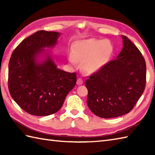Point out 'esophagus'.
Listing matches in <instances>:
<instances>
[{
    "label": "esophagus",
    "mask_w": 155,
    "mask_h": 155,
    "mask_svg": "<svg viewBox=\"0 0 155 155\" xmlns=\"http://www.w3.org/2000/svg\"><path fill=\"white\" fill-rule=\"evenodd\" d=\"M77 84H78V85H81V84H82L83 83V80L81 78H78V79H77Z\"/></svg>",
    "instance_id": "34e87169"
}]
</instances>
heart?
I'll return each instance as SVG.
<instances>
[{"label": "heart", "instance_id": "b5f03b06", "mask_svg": "<svg viewBox=\"0 0 155 155\" xmlns=\"http://www.w3.org/2000/svg\"><path fill=\"white\" fill-rule=\"evenodd\" d=\"M113 45L108 39L90 38L75 42L68 61L77 67L78 61L83 62L82 67L88 73L97 72L109 61L113 52Z\"/></svg>", "mask_w": 155, "mask_h": 155}]
</instances>
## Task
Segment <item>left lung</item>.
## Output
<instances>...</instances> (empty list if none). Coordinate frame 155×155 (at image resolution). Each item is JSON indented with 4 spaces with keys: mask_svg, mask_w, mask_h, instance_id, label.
Instances as JSON below:
<instances>
[{
    "mask_svg": "<svg viewBox=\"0 0 155 155\" xmlns=\"http://www.w3.org/2000/svg\"><path fill=\"white\" fill-rule=\"evenodd\" d=\"M123 48L85 82L87 105L97 116L110 118L127 114L143 94L146 84V62L138 48L122 35Z\"/></svg>",
    "mask_w": 155,
    "mask_h": 155,
    "instance_id": "left-lung-1",
    "label": "left lung"
}]
</instances>
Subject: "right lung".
Instances as JSON below:
<instances>
[{
  "label": "right lung",
  "instance_id": "right-lung-1",
  "mask_svg": "<svg viewBox=\"0 0 155 155\" xmlns=\"http://www.w3.org/2000/svg\"><path fill=\"white\" fill-rule=\"evenodd\" d=\"M61 33L39 31L23 40L12 52L8 64V90L27 113L43 117L61 109L75 86L77 74L57 68L50 52Z\"/></svg>",
  "mask_w": 155,
  "mask_h": 155
}]
</instances>
